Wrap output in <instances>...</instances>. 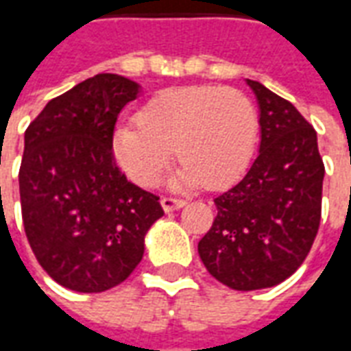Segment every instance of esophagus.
Returning <instances> with one entry per match:
<instances>
[{
	"instance_id": "34e87169",
	"label": "esophagus",
	"mask_w": 351,
	"mask_h": 351,
	"mask_svg": "<svg viewBox=\"0 0 351 351\" xmlns=\"http://www.w3.org/2000/svg\"><path fill=\"white\" fill-rule=\"evenodd\" d=\"M161 206H163V210H165V213H173V210H178V208L186 206V201H184V199H175V197H163L161 199Z\"/></svg>"
}]
</instances>
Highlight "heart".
<instances>
[{"instance_id":"obj_1","label":"heart","mask_w":351,"mask_h":351,"mask_svg":"<svg viewBox=\"0 0 351 351\" xmlns=\"http://www.w3.org/2000/svg\"><path fill=\"white\" fill-rule=\"evenodd\" d=\"M258 110L235 88L213 84L169 88L137 112V123L112 133L116 161L138 186H156L173 148L182 161L175 188H223L243 173L258 141Z\"/></svg>"}]
</instances>
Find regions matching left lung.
Instances as JSON below:
<instances>
[{
  "label": "left lung",
  "mask_w": 351,
  "mask_h": 351,
  "mask_svg": "<svg viewBox=\"0 0 351 351\" xmlns=\"http://www.w3.org/2000/svg\"><path fill=\"white\" fill-rule=\"evenodd\" d=\"M246 84L258 99L259 154L214 199L218 214L197 246L206 271L237 291L276 286L301 267L319 228L325 175L316 131L301 112L258 80Z\"/></svg>",
  "instance_id": "8db88e82"
}]
</instances>
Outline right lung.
Returning <instances> with one entry per match:
<instances>
[{"label": "right lung", "mask_w": 351, "mask_h": 351, "mask_svg": "<svg viewBox=\"0 0 351 351\" xmlns=\"http://www.w3.org/2000/svg\"><path fill=\"white\" fill-rule=\"evenodd\" d=\"M135 80L99 73L47 103L27 125L20 205L27 243L60 286L101 293L122 284L163 216L160 197L131 184L112 156L122 108Z\"/></svg>", "instance_id": "obj_1"}]
</instances>
